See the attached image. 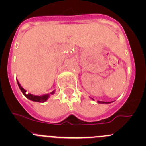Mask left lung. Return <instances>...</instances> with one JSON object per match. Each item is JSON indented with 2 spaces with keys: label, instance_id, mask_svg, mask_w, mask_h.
<instances>
[{
  "label": "left lung",
  "instance_id": "8db88e82",
  "mask_svg": "<svg viewBox=\"0 0 146 146\" xmlns=\"http://www.w3.org/2000/svg\"><path fill=\"white\" fill-rule=\"evenodd\" d=\"M92 100H93V99L92 98ZM98 103H100V104H110V103L112 102H102V101H98Z\"/></svg>",
  "mask_w": 146,
  "mask_h": 146
}]
</instances>
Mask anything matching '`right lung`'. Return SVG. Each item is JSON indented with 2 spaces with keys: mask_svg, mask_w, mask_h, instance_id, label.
Segmentation results:
<instances>
[{
  "mask_svg": "<svg viewBox=\"0 0 146 146\" xmlns=\"http://www.w3.org/2000/svg\"><path fill=\"white\" fill-rule=\"evenodd\" d=\"M17 85H18L19 88H20V90H21V92H23V95H24L27 98V99L30 100L34 101V102H44L46 101L47 100H48V98H49L50 95H54V92H55V90H54V91H52V92H51L50 94H46V95H41V96H39V95H32V94H31V93L26 94L25 90L24 88H23V87L20 85V82H18V80H17Z\"/></svg>",
  "mask_w": 146,
  "mask_h": 146,
  "instance_id": "add662e5",
  "label": "right lung"
}]
</instances>
